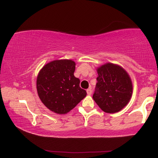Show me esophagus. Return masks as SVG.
<instances>
[{
	"mask_svg": "<svg viewBox=\"0 0 158 158\" xmlns=\"http://www.w3.org/2000/svg\"><path fill=\"white\" fill-rule=\"evenodd\" d=\"M87 94H88V95H90V94H92V89L91 88H89V89H87Z\"/></svg>",
	"mask_w": 158,
	"mask_h": 158,
	"instance_id": "34e87169",
	"label": "esophagus"
}]
</instances>
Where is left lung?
Segmentation results:
<instances>
[{
	"mask_svg": "<svg viewBox=\"0 0 158 158\" xmlns=\"http://www.w3.org/2000/svg\"><path fill=\"white\" fill-rule=\"evenodd\" d=\"M93 99L103 111L119 112L127 105L132 95L133 85L128 73L119 65L106 64L97 69Z\"/></svg>",
	"mask_w": 158,
	"mask_h": 158,
	"instance_id": "left-lung-1",
	"label": "left lung"
}]
</instances>
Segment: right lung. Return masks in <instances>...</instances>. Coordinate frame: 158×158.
<instances>
[{"mask_svg":"<svg viewBox=\"0 0 158 158\" xmlns=\"http://www.w3.org/2000/svg\"><path fill=\"white\" fill-rule=\"evenodd\" d=\"M75 63L72 60H56L44 66L36 80L40 99L50 110L65 114L86 96L80 88V80L74 76Z\"/></svg>","mask_w":158,"mask_h":158,"instance_id":"add662e5","label":"right lung"}]
</instances>
